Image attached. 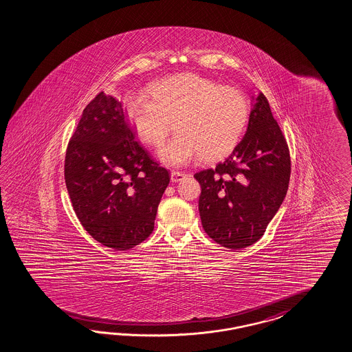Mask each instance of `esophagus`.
Here are the masks:
<instances>
[{"instance_id":"1","label":"esophagus","mask_w":352,"mask_h":352,"mask_svg":"<svg viewBox=\"0 0 352 352\" xmlns=\"http://www.w3.org/2000/svg\"><path fill=\"white\" fill-rule=\"evenodd\" d=\"M184 177H186V174H184V173H182V171L171 170L170 179L171 182H174V183L181 182Z\"/></svg>"}]
</instances>
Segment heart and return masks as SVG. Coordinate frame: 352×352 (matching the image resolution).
<instances>
[{"label": "heart", "mask_w": 352, "mask_h": 352, "mask_svg": "<svg viewBox=\"0 0 352 352\" xmlns=\"http://www.w3.org/2000/svg\"><path fill=\"white\" fill-rule=\"evenodd\" d=\"M150 101L133 97L125 102V115L135 137L159 147L173 123L177 134L162 146L160 159L184 165L200 156L218 160L232 151L250 119L248 96L237 88L219 85L197 74H182L155 83Z\"/></svg>", "instance_id": "obj_1"}]
</instances>
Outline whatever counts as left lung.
<instances>
[{
	"instance_id": "1",
	"label": "left lung",
	"mask_w": 352,
	"mask_h": 352,
	"mask_svg": "<svg viewBox=\"0 0 352 352\" xmlns=\"http://www.w3.org/2000/svg\"><path fill=\"white\" fill-rule=\"evenodd\" d=\"M289 148L265 96L251 110L248 131L224 162L195 174L204 230L223 248L241 250L263 237L285 200Z\"/></svg>"
}]
</instances>
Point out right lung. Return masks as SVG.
Listing matches in <instances>:
<instances>
[{
    "label": "right lung",
    "instance_id": "obj_1",
    "mask_svg": "<svg viewBox=\"0 0 352 352\" xmlns=\"http://www.w3.org/2000/svg\"><path fill=\"white\" fill-rule=\"evenodd\" d=\"M64 175L83 228L122 251L150 237L170 181L135 140L122 104L104 92L82 113L67 143Z\"/></svg>",
    "mask_w": 352,
    "mask_h": 352
}]
</instances>
